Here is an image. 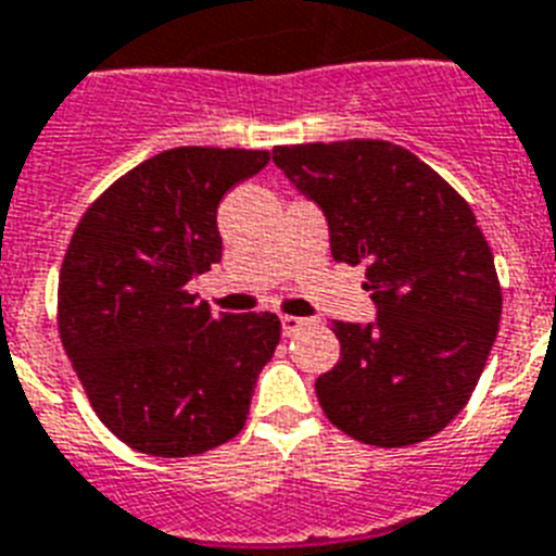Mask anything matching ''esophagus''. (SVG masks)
Segmentation results:
<instances>
[{
    "instance_id": "1",
    "label": "esophagus",
    "mask_w": 556,
    "mask_h": 556,
    "mask_svg": "<svg viewBox=\"0 0 556 556\" xmlns=\"http://www.w3.org/2000/svg\"><path fill=\"white\" fill-rule=\"evenodd\" d=\"M309 320L306 318H298V315H281V327H283V334H298L301 329L306 327Z\"/></svg>"
}]
</instances>
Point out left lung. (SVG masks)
<instances>
[{"label": "left lung", "instance_id": "obj_1", "mask_svg": "<svg viewBox=\"0 0 556 556\" xmlns=\"http://www.w3.org/2000/svg\"><path fill=\"white\" fill-rule=\"evenodd\" d=\"M273 162L324 213L332 258L366 264L375 304L369 324H332L341 361L315 380L320 406L371 446L432 438L469 403L503 312L471 206L392 141L275 147Z\"/></svg>", "mask_w": 556, "mask_h": 556}]
</instances>
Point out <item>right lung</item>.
Instances as JSON below:
<instances>
[{
    "label": "right lung",
    "mask_w": 556,
    "mask_h": 556,
    "mask_svg": "<svg viewBox=\"0 0 556 556\" xmlns=\"http://www.w3.org/2000/svg\"><path fill=\"white\" fill-rule=\"evenodd\" d=\"M267 162V150H164L118 178L73 232L59 334L96 415L136 452L190 457L244 429L281 320L213 315L187 283L222 261V199Z\"/></svg>",
    "instance_id": "add662e5"
}]
</instances>
